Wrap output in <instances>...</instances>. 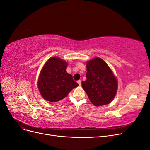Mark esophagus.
Wrapping results in <instances>:
<instances>
[{
  "label": "esophagus",
  "mask_w": 150,
  "mask_h": 150,
  "mask_svg": "<svg viewBox=\"0 0 150 150\" xmlns=\"http://www.w3.org/2000/svg\"><path fill=\"white\" fill-rule=\"evenodd\" d=\"M78 84H79V86H81V81H80V80H79V81H78Z\"/></svg>",
  "instance_id": "34e87169"
}]
</instances>
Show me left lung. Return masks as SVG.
<instances>
[{"instance_id":"1","label":"left lung","mask_w":150,"mask_h":150,"mask_svg":"<svg viewBox=\"0 0 150 150\" xmlns=\"http://www.w3.org/2000/svg\"><path fill=\"white\" fill-rule=\"evenodd\" d=\"M86 79L82 87L94 106H101L114 99L118 82L110 67L101 58L96 57L86 62Z\"/></svg>"}]
</instances>
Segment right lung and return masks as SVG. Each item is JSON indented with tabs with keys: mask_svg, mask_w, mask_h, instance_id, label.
Instances as JSON below:
<instances>
[{
	"mask_svg": "<svg viewBox=\"0 0 150 150\" xmlns=\"http://www.w3.org/2000/svg\"><path fill=\"white\" fill-rule=\"evenodd\" d=\"M67 62L61 58L50 57L43 66L38 81L41 96L47 101L57 102L64 99L78 86L71 74L66 72Z\"/></svg>",
	"mask_w": 150,
	"mask_h": 150,
	"instance_id": "add662e5",
	"label": "right lung"
}]
</instances>
